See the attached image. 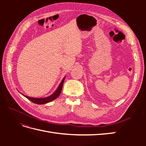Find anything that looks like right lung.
<instances>
[{
    "label": "right lung",
    "mask_w": 146,
    "mask_h": 146,
    "mask_svg": "<svg viewBox=\"0 0 146 146\" xmlns=\"http://www.w3.org/2000/svg\"><path fill=\"white\" fill-rule=\"evenodd\" d=\"M64 77L63 78V79L62 80V81L61 82V83H60V85L57 88L56 90L53 93L52 95L46 97V98H31V97H29L23 94L24 97H25L26 98H27L29 100H30V101H32V102L35 103V104H45L47 103L50 102L54 100L55 99H56L58 97L60 96L61 90H62V88H63V82L64 81V79H65Z\"/></svg>",
    "instance_id": "right-lung-1"
}]
</instances>
